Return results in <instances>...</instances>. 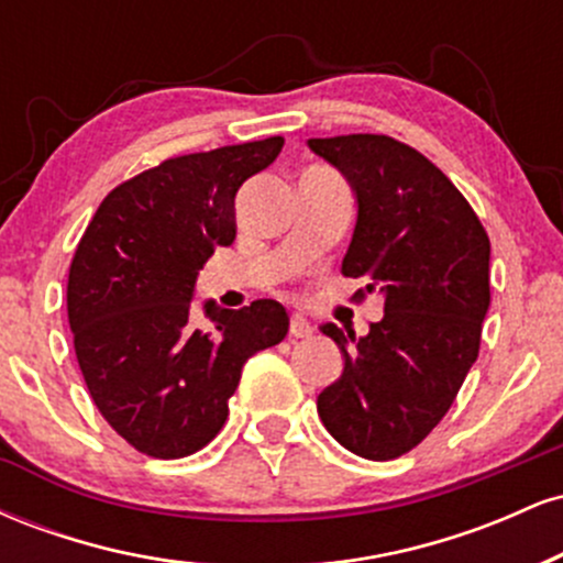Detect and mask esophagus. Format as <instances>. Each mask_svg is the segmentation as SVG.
Masks as SVG:
<instances>
[{"instance_id": "34e87169", "label": "esophagus", "mask_w": 563, "mask_h": 563, "mask_svg": "<svg viewBox=\"0 0 563 563\" xmlns=\"http://www.w3.org/2000/svg\"><path fill=\"white\" fill-rule=\"evenodd\" d=\"M288 333L294 335V339H309V335H312V325L303 320V314H290Z\"/></svg>"}]
</instances>
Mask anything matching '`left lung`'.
I'll list each match as a JSON object with an SVG mask.
<instances>
[{
	"instance_id": "1",
	"label": "left lung",
	"mask_w": 563,
	"mask_h": 563,
	"mask_svg": "<svg viewBox=\"0 0 563 563\" xmlns=\"http://www.w3.org/2000/svg\"><path fill=\"white\" fill-rule=\"evenodd\" d=\"M307 145L357 198L341 273L384 296V318L367 335L320 328L339 344L344 371L320 391L318 412L349 452L391 461L431 434L479 357L489 238L461 190L416 147L386 134Z\"/></svg>"
}]
</instances>
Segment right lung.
Wrapping results in <instances>:
<instances>
[{"instance_id": "1", "label": "right lung", "mask_w": 563, "mask_h": 563, "mask_svg": "<svg viewBox=\"0 0 563 563\" xmlns=\"http://www.w3.org/2000/svg\"><path fill=\"white\" fill-rule=\"evenodd\" d=\"M283 151V137L169 158L106 196L76 245L68 322L81 376L115 434L151 457H185L219 434L251 354L280 344L273 299L203 303L198 273L235 241V196Z\"/></svg>"}]
</instances>
